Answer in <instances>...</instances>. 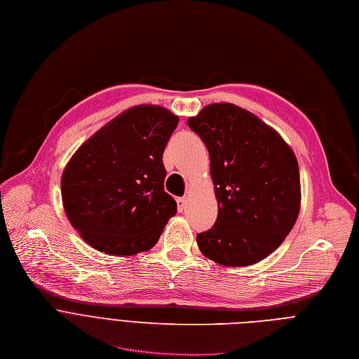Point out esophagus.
<instances>
[{
	"label": "esophagus",
	"instance_id": "34e87169",
	"mask_svg": "<svg viewBox=\"0 0 359 359\" xmlns=\"http://www.w3.org/2000/svg\"><path fill=\"white\" fill-rule=\"evenodd\" d=\"M187 205H188V199L185 198V196H181V198H177V206H178V210L180 212H182V210H185V208H187Z\"/></svg>",
	"mask_w": 359,
	"mask_h": 359
}]
</instances>
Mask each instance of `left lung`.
<instances>
[{
  "mask_svg": "<svg viewBox=\"0 0 359 359\" xmlns=\"http://www.w3.org/2000/svg\"><path fill=\"white\" fill-rule=\"evenodd\" d=\"M188 126L208 149L218 201L217 222L196 235L199 250L229 267L263 260L290 233L300 212V171L292 147L232 103L205 106Z\"/></svg>",
  "mask_w": 359,
  "mask_h": 359,
  "instance_id": "1",
  "label": "left lung"
}]
</instances>
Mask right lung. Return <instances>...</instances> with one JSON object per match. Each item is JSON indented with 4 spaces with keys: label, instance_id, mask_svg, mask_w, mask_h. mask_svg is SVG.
Here are the masks:
<instances>
[{
    "label": "right lung",
    "instance_id": "obj_1",
    "mask_svg": "<svg viewBox=\"0 0 359 359\" xmlns=\"http://www.w3.org/2000/svg\"><path fill=\"white\" fill-rule=\"evenodd\" d=\"M180 117L133 106L89 137L66 164L62 203L82 239L102 253L133 256L160 239L177 202L164 191L163 153Z\"/></svg>",
    "mask_w": 359,
    "mask_h": 359
}]
</instances>
